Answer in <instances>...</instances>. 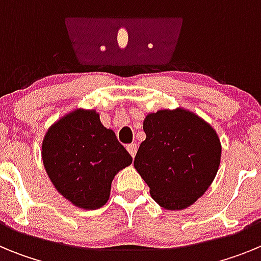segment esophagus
Instances as JSON below:
<instances>
[{
	"label": "esophagus",
	"instance_id": "1",
	"mask_svg": "<svg viewBox=\"0 0 261 261\" xmlns=\"http://www.w3.org/2000/svg\"><path fill=\"white\" fill-rule=\"evenodd\" d=\"M137 149H138L137 144H129L128 146H126V150H128V153L130 154V155H132L133 158H135L136 153H137Z\"/></svg>",
	"mask_w": 261,
	"mask_h": 261
}]
</instances>
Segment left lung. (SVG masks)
Returning <instances> with one entry per match:
<instances>
[{
	"instance_id": "left-lung-1",
	"label": "left lung",
	"mask_w": 261,
	"mask_h": 261,
	"mask_svg": "<svg viewBox=\"0 0 261 261\" xmlns=\"http://www.w3.org/2000/svg\"><path fill=\"white\" fill-rule=\"evenodd\" d=\"M146 140L135 156V167L156 204L168 211L188 208L216 177L221 142L201 117L176 108L149 114Z\"/></svg>"
}]
</instances>
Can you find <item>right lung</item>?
Masks as SVG:
<instances>
[{
  "instance_id": "right-lung-1",
  "label": "right lung",
  "mask_w": 261,
  "mask_h": 261,
  "mask_svg": "<svg viewBox=\"0 0 261 261\" xmlns=\"http://www.w3.org/2000/svg\"><path fill=\"white\" fill-rule=\"evenodd\" d=\"M43 163L53 186L66 200L84 209H98L110 197L115 175L132 156L105 128L95 111L75 110L48 129Z\"/></svg>"
}]
</instances>
